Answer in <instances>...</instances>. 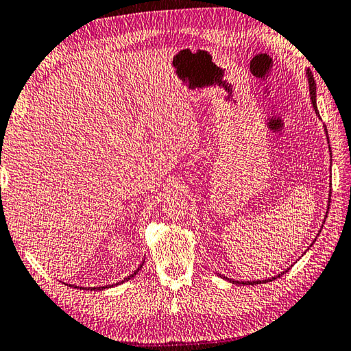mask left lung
<instances>
[{"label": "left lung", "mask_w": 351, "mask_h": 351, "mask_svg": "<svg viewBox=\"0 0 351 351\" xmlns=\"http://www.w3.org/2000/svg\"><path fill=\"white\" fill-rule=\"evenodd\" d=\"M306 76H307V82H308V91H310V101H312V105H313V110H315V113L319 116V111H318V105H316V84H315V79H313V75H312V71H310L308 69L306 70ZM324 131H326V136H327V142H328V134H327V128L324 127ZM328 149H330V145H328ZM330 154H332V149H330ZM332 188V186H330ZM330 200H332V189H330V194H328V206H330ZM328 206H327V214H328ZM327 218V217H326ZM326 221V220H324ZM319 235V234H318ZM315 241H316V238H315ZM289 270V269H287ZM284 272H286V270H284ZM284 272H281V274H278L276 276H272V278H267V280H261V281H237V280H229L228 276H223L224 280H228L229 282H232V284H243V286H255V284H263V282H269V281H274V280H276L278 278L280 275H282Z\"/></svg>", "instance_id": "8db88e82"}]
</instances>
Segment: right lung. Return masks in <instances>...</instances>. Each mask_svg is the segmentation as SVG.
Instances as JSON below:
<instances>
[{"label":"right lung","mask_w":351,"mask_h":351,"mask_svg":"<svg viewBox=\"0 0 351 351\" xmlns=\"http://www.w3.org/2000/svg\"><path fill=\"white\" fill-rule=\"evenodd\" d=\"M143 263H145V260L142 261V264H141V266H138L136 270H134V272L133 274H131V275H128L127 276V278H123L122 281H119V282H116V284H108V286H101V287H79V286H75V284H67V286H70V287H75V289H84V290H104V289H108V287H113V286H119V284H123L125 281H128V280H131V278H134V276H136V274L138 272V270H141L142 269V266H143Z\"/></svg>","instance_id":"right-lung-1"}]
</instances>
